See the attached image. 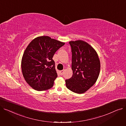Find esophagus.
<instances>
[{"instance_id": "34e87169", "label": "esophagus", "mask_w": 126, "mask_h": 126, "mask_svg": "<svg viewBox=\"0 0 126 126\" xmlns=\"http://www.w3.org/2000/svg\"><path fill=\"white\" fill-rule=\"evenodd\" d=\"M63 72H64V70L60 71V75H61V76H62V75H63Z\"/></svg>"}]
</instances>
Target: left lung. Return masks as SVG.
<instances>
[{
    "instance_id": "8db88e82",
    "label": "left lung",
    "mask_w": 126,
    "mask_h": 126,
    "mask_svg": "<svg viewBox=\"0 0 126 126\" xmlns=\"http://www.w3.org/2000/svg\"><path fill=\"white\" fill-rule=\"evenodd\" d=\"M71 48V78L65 80L66 87L76 94L88 90L96 82L100 71V61L95 50L82 40L70 41Z\"/></svg>"
}]
</instances>
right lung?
<instances>
[{"instance_id":"1","label":"right lung","mask_w":126,"mask_h":126,"mask_svg":"<svg viewBox=\"0 0 126 126\" xmlns=\"http://www.w3.org/2000/svg\"><path fill=\"white\" fill-rule=\"evenodd\" d=\"M65 44L48 36L32 40L25 50L21 61L22 74L26 82L38 91L51 88L58 75L52 57Z\"/></svg>"}]
</instances>
